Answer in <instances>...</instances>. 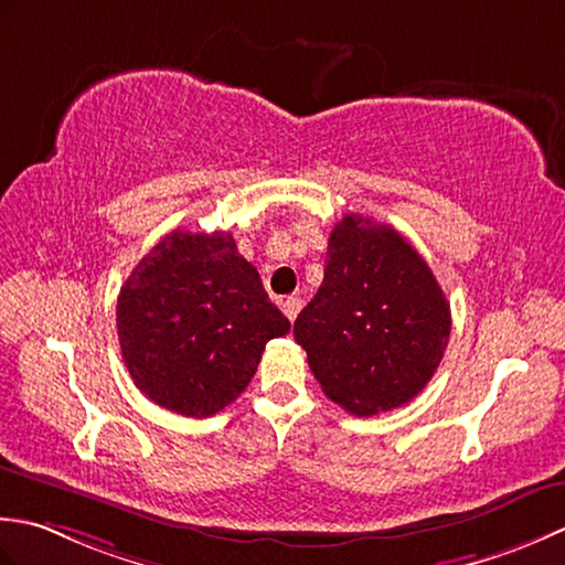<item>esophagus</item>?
<instances>
[{"label": "esophagus", "instance_id": "esophagus-1", "mask_svg": "<svg viewBox=\"0 0 565 565\" xmlns=\"http://www.w3.org/2000/svg\"><path fill=\"white\" fill-rule=\"evenodd\" d=\"M299 309H302V299H299V297H287L285 302H282V312H285V317L290 319V321L297 319Z\"/></svg>", "mask_w": 565, "mask_h": 565}]
</instances>
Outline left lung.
Segmentation results:
<instances>
[{"instance_id":"left-lung-1","label":"left lung","mask_w":565,"mask_h":565,"mask_svg":"<svg viewBox=\"0 0 565 565\" xmlns=\"http://www.w3.org/2000/svg\"><path fill=\"white\" fill-rule=\"evenodd\" d=\"M451 305L393 226L347 214L329 236L324 282L295 321V341L329 399L355 417L407 405L439 367Z\"/></svg>"}]
</instances>
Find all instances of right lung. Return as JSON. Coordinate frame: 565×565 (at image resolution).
<instances>
[{"label": "right lung", "mask_w": 565, "mask_h": 565, "mask_svg": "<svg viewBox=\"0 0 565 565\" xmlns=\"http://www.w3.org/2000/svg\"><path fill=\"white\" fill-rule=\"evenodd\" d=\"M134 385L182 417H212L244 393L263 349L290 321L228 232H170L138 260L117 299Z\"/></svg>", "instance_id": "add662e5"}]
</instances>
